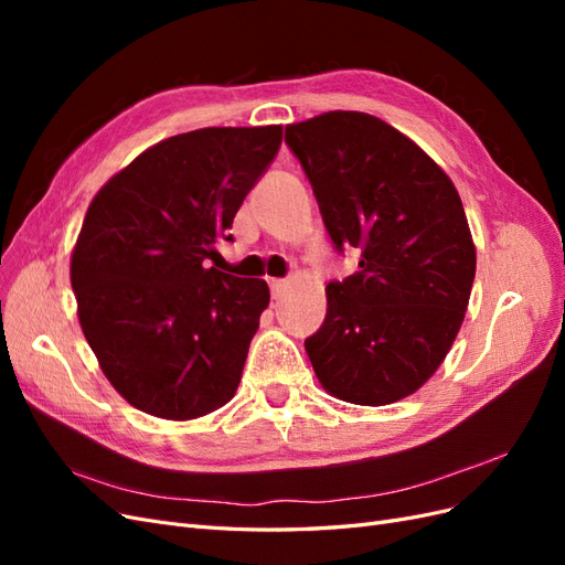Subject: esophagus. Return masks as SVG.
<instances>
[{
  "label": "esophagus",
  "mask_w": 565,
  "mask_h": 565,
  "mask_svg": "<svg viewBox=\"0 0 565 565\" xmlns=\"http://www.w3.org/2000/svg\"><path fill=\"white\" fill-rule=\"evenodd\" d=\"M268 285H270V295H273V299H280V297L287 292L289 280H278V278H270V280H268Z\"/></svg>",
  "instance_id": "obj_1"
}]
</instances>
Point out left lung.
<instances>
[{
    "instance_id": "8db88e82",
    "label": "left lung",
    "mask_w": 565,
    "mask_h": 565,
    "mask_svg": "<svg viewBox=\"0 0 565 565\" xmlns=\"http://www.w3.org/2000/svg\"><path fill=\"white\" fill-rule=\"evenodd\" d=\"M334 249H361L353 276L324 287L328 313L303 341L316 377L355 405L415 393L465 320L476 247L448 174L367 113L332 110L285 127Z\"/></svg>"
}]
</instances>
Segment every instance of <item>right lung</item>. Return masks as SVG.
<instances>
[{
	"label": "right lung",
	"mask_w": 565,
	"mask_h": 565,
	"mask_svg": "<svg viewBox=\"0 0 565 565\" xmlns=\"http://www.w3.org/2000/svg\"><path fill=\"white\" fill-rule=\"evenodd\" d=\"M282 127H207L141 152L92 200L71 262L82 332L129 405L195 419L237 391L270 301L204 266L278 156Z\"/></svg>",
	"instance_id": "right-lung-1"
}]
</instances>
